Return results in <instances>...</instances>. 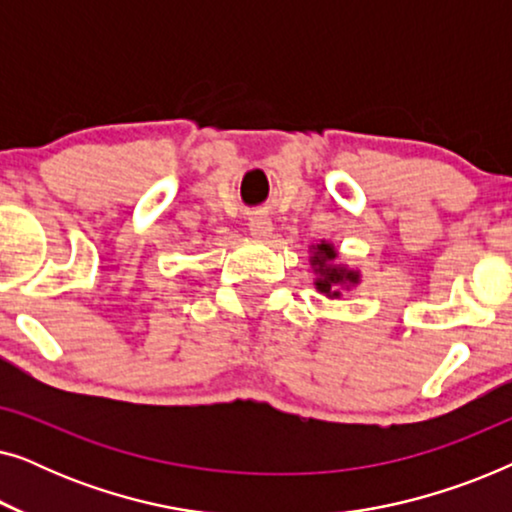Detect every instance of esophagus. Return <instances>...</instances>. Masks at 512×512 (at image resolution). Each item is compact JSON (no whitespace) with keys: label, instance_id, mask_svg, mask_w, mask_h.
<instances>
[{"label":"esophagus","instance_id":"1","mask_svg":"<svg viewBox=\"0 0 512 512\" xmlns=\"http://www.w3.org/2000/svg\"><path fill=\"white\" fill-rule=\"evenodd\" d=\"M249 230L258 240H268L272 235V221L265 216H254V219H249Z\"/></svg>","mask_w":512,"mask_h":512}]
</instances>
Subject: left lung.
<instances>
[{
  "instance_id": "obj_1",
  "label": "left lung",
  "mask_w": 512,
  "mask_h": 512,
  "mask_svg": "<svg viewBox=\"0 0 512 512\" xmlns=\"http://www.w3.org/2000/svg\"><path fill=\"white\" fill-rule=\"evenodd\" d=\"M310 265L314 270V289L326 298L340 300L342 291H352L361 284V270L349 268L338 261V249L333 242L321 240L310 247Z\"/></svg>"
}]
</instances>
